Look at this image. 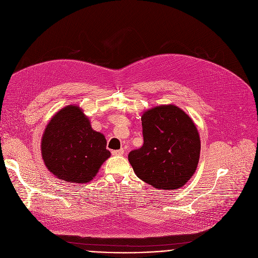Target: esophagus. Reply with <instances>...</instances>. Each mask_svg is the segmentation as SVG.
Wrapping results in <instances>:
<instances>
[{"label": "esophagus", "instance_id": "obj_1", "mask_svg": "<svg viewBox=\"0 0 258 258\" xmlns=\"http://www.w3.org/2000/svg\"><path fill=\"white\" fill-rule=\"evenodd\" d=\"M123 153H124L123 149H120V150H113V151H112V154H113V155H118V156L123 155Z\"/></svg>", "mask_w": 258, "mask_h": 258}]
</instances>
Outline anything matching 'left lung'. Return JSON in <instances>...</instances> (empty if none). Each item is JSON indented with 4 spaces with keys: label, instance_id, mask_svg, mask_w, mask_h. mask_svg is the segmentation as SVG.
Returning a JSON list of instances; mask_svg holds the SVG:
<instances>
[{
    "label": "left lung",
    "instance_id": "obj_1",
    "mask_svg": "<svg viewBox=\"0 0 258 258\" xmlns=\"http://www.w3.org/2000/svg\"><path fill=\"white\" fill-rule=\"evenodd\" d=\"M141 119L144 144L128 154L135 173L157 190L183 187L200 158L201 142L193 119L172 104L146 110Z\"/></svg>",
    "mask_w": 258,
    "mask_h": 258
}]
</instances>
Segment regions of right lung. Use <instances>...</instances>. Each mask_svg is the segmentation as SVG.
Here are the masks:
<instances>
[{"instance_id":"right-lung-1","label":"right lung","mask_w":258,"mask_h":258,"mask_svg":"<svg viewBox=\"0 0 258 258\" xmlns=\"http://www.w3.org/2000/svg\"><path fill=\"white\" fill-rule=\"evenodd\" d=\"M105 136L92 128L78 105L60 109L50 119L42 137L44 163L55 177L71 183H87L99 172L111 153Z\"/></svg>"}]
</instances>
